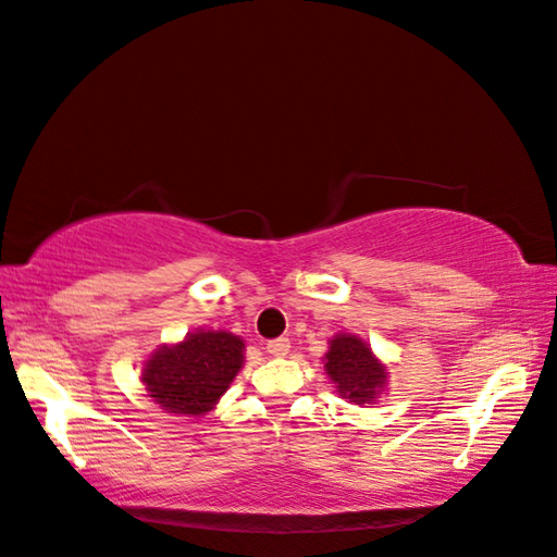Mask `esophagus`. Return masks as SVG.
I'll return each instance as SVG.
<instances>
[{"instance_id": "1", "label": "esophagus", "mask_w": 557, "mask_h": 557, "mask_svg": "<svg viewBox=\"0 0 557 557\" xmlns=\"http://www.w3.org/2000/svg\"><path fill=\"white\" fill-rule=\"evenodd\" d=\"M290 350V341L288 338H274L267 343V352L271 357H286Z\"/></svg>"}]
</instances>
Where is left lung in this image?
I'll return each mask as SVG.
<instances>
[{
    "mask_svg": "<svg viewBox=\"0 0 557 557\" xmlns=\"http://www.w3.org/2000/svg\"><path fill=\"white\" fill-rule=\"evenodd\" d=\"M321 362L333 388L352 405H376L388 386V367L355 333H336Z\"/></svg>",
    "mask_w": 557,
    "mask_h": 557,
    "instance_id": "obj_1",
    "label": "left lung"
}]
</instances>
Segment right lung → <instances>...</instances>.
<instances>
[{
	"instance_id": "right-lung-1",
	"label": "right lung",
	"mask_w": 557,
	"mask_h": 557,
	"mask_svg": "<svg viewBox=\"0 0 557 557\" xmlns=\"http://www.w3.org/2000/svg\"><path fill=\"white\" fill-rule=\"evenodd\" d=\"M245 364V341L231 331L197 329L178 343H162L143 364L147 395L176 417H202Z\"/></svg>"
}]
</instances>
